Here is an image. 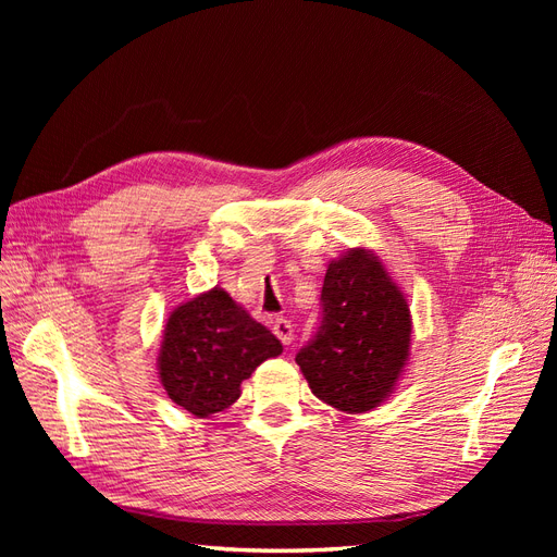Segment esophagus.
<instances>
[{
  "mask_svg": "<svg viewBox=\"0 0 557 557\" xmlns=\"http://www.w3.org/2000/svg\"><path fill=\"white\" fill-rule=\"evenodd\" d=\"M272 330H274V334L278 336L283 346H290V344H293V339H295V330H293V325H290V320H285V318H274V320H272Z\"/></svg>",
  "mask_w": 557,
  "mask_h": 557,
  "instance_id": "obj_1",
  "label": "esophagus"
}]
</instances>
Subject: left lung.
<instances>
[{"instance_id": "8db88e82", "label": "left lung", "mask_w": 557, "mask_h": 557, "mask_svg": "<svg viewBox=\"0 0 557 557\" xmlns=\"http://www.w3.org/2000/svg\"><path fill=\"white\" fill-rule=\"evenodd\" d=\"M323 320L297 352L311 393L344 413L391 397L409 362L411 311L374 250L350 248L327 264Z\"/></svg>"}]
</instances>
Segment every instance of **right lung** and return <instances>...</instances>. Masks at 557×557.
<instances>
[{
    "mask_svg": "<svg viewBox=\"0 0 557 557\" xmlns=\"http://www.w3.org/2000/svg\"><path fill=\"white\" fill-rule=\"evenodd\" d=\"M283 352L281 342L223 288L176 307L166 320L158 369L166 395L197 418L232 407L242 381Z\"/></svg>",
    "mask_w": 557,
    "mask_h": 557,
    "instance_id": "obj_1",
    "label": "right lung"
}]
</instances>
